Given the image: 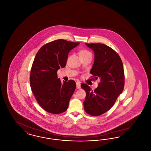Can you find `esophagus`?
Returning a JSON list of instances; mask_svg holds the SVG:
<instances>
[{
	"label": "esophagus",
	"mask_w": 151,
	"mask_h": 151,
	"mask_svg": "<svg viewBox=\"0 0 151 151\" xmlns=\"http://www.w3.org/2000/svg\"><path fill=\"white\" fill-rule=\"evenodd\" d=\"M76 88H77V89H80V88H81L80 83L79 81L76 82Z\"/></svg>",
	"instance_id": "obj_1"
}]
</instances>
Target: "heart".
Returning a JSON list of instances; mask_svg holds the SVG:
<instances>
[{
    "label": "heart",
    "instance_id": "1",
    "mask_svg": "<svg viewBox=\"0 0 151 151\" xmlns=\"http://www.w3.org/2000/svg\"><path fill=\"white\" fill-rule=\"evenodd\" d=\"M90 52L86 50H81L79 51V54L80 55V57H83V56H85L87 54H89Z\"/></svg>",
    "mask_w": 151,
    "mask_h": 151
}]
</instances>
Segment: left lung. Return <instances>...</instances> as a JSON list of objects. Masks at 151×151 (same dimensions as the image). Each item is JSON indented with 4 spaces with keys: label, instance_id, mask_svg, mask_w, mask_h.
I'll return each instance as SVG.
<instances>
[{
    "label": "left lung",
    "instance_id": "1",
    "mask_svg": "<svg viewBox=\"0 0 151 151\" xmlns=\"http://www.w3.org/2000/svg\"><path fill=\"white\" fill-rule=\"evenodd\" d=\"M94 51V64L90 73L93 80H100L94 91L86 84L81 87L86 91L83 102L86 112L92 116L100 115L111 108L122 93L124 74L122 60L111 47L102 43H86Z\"/></svg>",
    "mask_w": 151,
    "mask_h": 151
}]
</instances>
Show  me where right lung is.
Returning a JSON list of instances; mask_svg holds the SVG:
<instances>
[{"instance_id":"right-lung-1","label":"right lung","mask_w":151,"mask_h":151,"mask_svg":"<svg viewBox=\"0 0 151 151\" xmlns=\"http://www.w3.org/2000/svg\"><path fill=\"white\" fill-rule=\"evenodd\" d=\"M79 44L57 40L43 45L36 54L30 71V87L39 105L50 113L60 114L68 108L76 83L72 80L61 82L57 71L65 67L69 52Z\"/></svg>"}]
</instances>
